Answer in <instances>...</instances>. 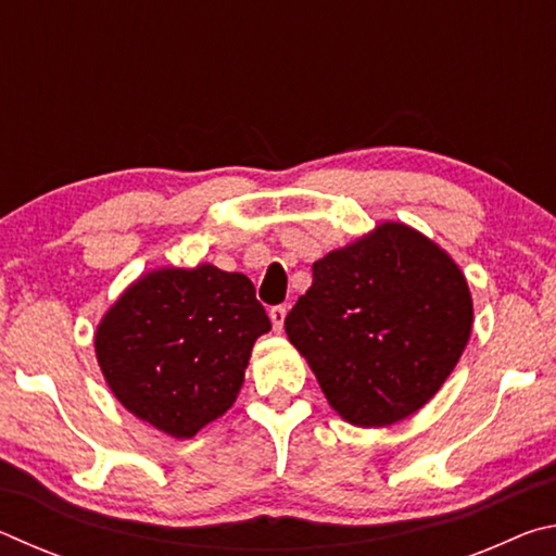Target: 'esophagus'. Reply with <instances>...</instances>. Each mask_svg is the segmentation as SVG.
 I'll return each mask as SVG.
<instances>
[{"label":"esophagus","mask_w":556,"mask_h":556,"mask_svg":"<svg viewBox=\"0 0 556 556\" xmlns=\"http://www.w3.org/2000/svg\"><path fill=\"white\" fill-rule=\"evenodd\" d=\"M269 318H271V326H275V331H281V326H285V318H287V306H271L269 308Z\"/></svg>","instance_id":"1"}]
</instances>
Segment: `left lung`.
I'll list each match as a JSON object with an SVG mask.
<instances>
[{
    "mask_svg": "<svg viewBox=\"0 0 556 556\" xmlns=\"http://www.w3.org/2000/svg\"><path fill=\"white\" fill-rule=\"evenodd\" d=\"M473 326L464 271L427 235L382 223L314 262L285 318L331 407L355 427H390L434 397Z\"/></svg>",
    "mask_w": 556,
    "mask_h": 556,
    "instance_id": "obj_1",
    "label": "left lung"
}]
</instances>
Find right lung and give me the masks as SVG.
<instances>
[{
    "label": "right lung",
    "instance_id": "add662e5",
    "mask_svg": "<svg viewBox=\"0 0 556 556\" xmlns=\"http://www.w3.org/2000/svg\"><path fill=\"white\" fill-rule=\"evenodd\" d=\"M269 328L240 271L162 267L108 308L96 355L122 407L168 437L191 439L238 400L252 345Z\"/></svg>",
    "mask_w": 556,
    "mask_h": 556
}]
</instances>
